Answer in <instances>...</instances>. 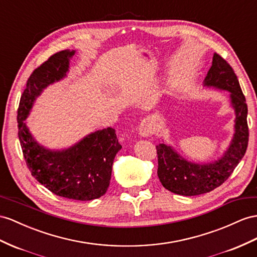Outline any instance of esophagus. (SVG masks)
<instances>
[{
	"instance_id": "34e87169",
	"label": "esophagus",
	"mask_w": 257,
	"mask_h": 257,
	"mask_svg": "<svg viewBox=\"0 0 257 257\" xmlns=\"http://www.w3.org/2000/svg\"><path fill=\"white\" fill-rule=\"evenodd\" d=\"M139 134L142 137H149L154 134V127L150 119H144L139 126Z\"/></svg>"
}]
</instances>
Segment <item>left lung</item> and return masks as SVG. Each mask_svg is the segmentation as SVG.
<instances>
[{
    "mask_svg": "<svg viewBox=\"0 0 257 257\" xmlns=\"http://www.w3.org/2000/svg\"><path fill=\"white\" fill-rule=\"evenodd\" d=\"M204 84L230 92L231 104L235 110V134L226 153L219 161L214 163H191L166 144L163 143L156 147L159 160L157 176L160 181L164 188L179 195H199L221 186L233 173L247 149L248 126L245 96L234 70L219 54H214L213 64Z\"/></svg>",
    "mask_w": 257,
    "mask_h": 257,
    "instance_id": "left-lung-1",
    "label": "left lung"
}]
</instances>
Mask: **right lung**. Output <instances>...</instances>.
Here are the masks:
<instances>
[{
    "label": "right lung",
    "instance_id": "add662e5",
    "mask_svg": "<svg viewBox=\"0 0 257 257\" xmlns=\"http://www.w3.org/2000/svg\"><path fill=\"white\" fill-rule=\"evenodd\" d=\"M74 54L57 52L32 71L17 110L18 138L27 167L41 185L58 196L91 201L105 194L109 186L111 166L121 149L115 129L95 131L67 150L50 151L39 146L25 122L42 90L66 76Z\"/></svg>",
    "mask_w": 257,
    "mask_h": 257
}]
</instances>
